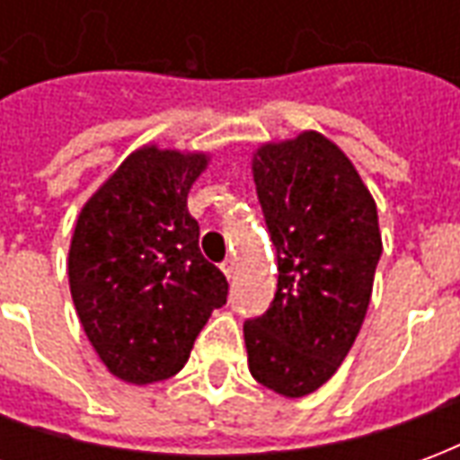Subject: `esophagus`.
<instances>
[{"label":"esophagus","mask_w":460,"mask_h":460,"mask_svg":"<svg viewBox=\"0 0 460 460\" xmlns=\"http://www.w3.org/2000/svg\"><path fill=\"white\" fill-rule=\"evenodd\" d=\"M221 270H224V276H226V279H234V276H236V261L234 259H226L224 261V263H221Z\"/></svg>","instance_id":"1"}]
</instances>
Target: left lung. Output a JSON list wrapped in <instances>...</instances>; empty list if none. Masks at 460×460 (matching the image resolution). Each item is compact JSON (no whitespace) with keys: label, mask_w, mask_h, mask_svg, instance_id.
<instances>
[{"label":"left lung","mask_w":460,"mask_h":460,"mask_svg":"<svg viewBox=\"0 0 460 460\" xmlns=\"http://www.w3.org/2000/svg\"><path fill=\"white\" fill-rule=\"evenodd\" d=\"M279 261L270 308L246 320L249 369L288 399L313 394L355 345L382 256L376 204L338 145L315 130L251 160Z\"/></svg>","instance_id":"8db88e82"}]
</instances>
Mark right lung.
Segmentation results:
<instances>
[{
	"label": "right lung",
	"mask_w": 460,
	"mask_h": 460,
	"mask_svg": "<svg viewBox=\"0 0 460 460\" xmlns=\"http://www.w3.org/2000/svg\"><path fill=\"white\" fill-rule=\"evenodd\" d=\"M204 152L142 145L98 187L75 221L68 286L108 372L130 385L170 379L190 359L229 283L201 256L187 194Z\"/></svg>",
	"instance_id": "1"
}]
</instances>
